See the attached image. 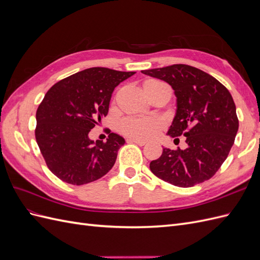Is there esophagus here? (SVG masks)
<instances>
[{
  "label": "esophagus",
  "mask_w": 260,
  "mask_h": 260,
  "mask_svg": "<svg viewBox=\"0 0 260 260\" xmlns=\"http://www.w3.org/2000/svg\"><path fill=\"white\" fill-rule=\"evenodd\" d=\"M127 142L128 143H136L140 146H144L146 144V141H143V140H139V139H133V138H129L127 139Z\"/></svg>",
  "instance_id": "esophagus-1"
}]
</instances>
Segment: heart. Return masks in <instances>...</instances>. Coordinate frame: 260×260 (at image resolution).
I'll return each mask as SVG.
<instances>
[{"label": "heart", "mask_w": 260, "mask_h": 260, "mask_svg": "<svg viewBox=\"0 0 260 260\" xmlns=\"http://www.w3.org/2000/svg\"><path fill=\"white\" fill-rule=\"evenodd\" d=\"M158 80L149 79L144 82V86L153 83H158ZM162 128V121L159 118L156 117H146V118H135L129 117L124 118L119 123L120 131L127 137L147 140L154 138L159 130Z\"/></svg>", "instance_id": "heart-1"}]
</instances>
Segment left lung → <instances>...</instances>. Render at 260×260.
Wrapping results in <instances>:
<instances>
[{
	"mask_svg": "<svg viewBox=\"0 0 260 260\" xmlns=\"http://www.w3.org/2000/svg\"><path fill=\"white\" fill-rule=\"evenodd\" d=\"M175 90L177 113L168 130L172 138L186 137L185 149L164 148L152 160L153 174L168 183L190 187L209 180L229 155L239 130L234 101L216 78L188 65L142 70Z\"/></svg>",
	"mask_w": 260,
	"mask_h": 260,
	"instance_id": "1",
	"label": "left lung"
}]
</instances>
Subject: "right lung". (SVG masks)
I'll use <instances>...</instances> for the list:
<instances>
[{
	"label": "right lung",
	"instance_id": "1",
	"mask_svg": "<svg viewBox=\"0 0 260 260\" xmlns=\"http://www.w3.org/2000/svg\"><path fill=\"white\" fill-rule=\"evenodd\" d=\"M135 72L93 67L69 76L46 92L37 109L36 140L46 166L74 185L93 182L111 170L124 139L111 133L106 142L89 132L108 113L116 86Z\"/></svg>",
	"mask_w": 260,
	"mask_h": 260
}]
</instances>
